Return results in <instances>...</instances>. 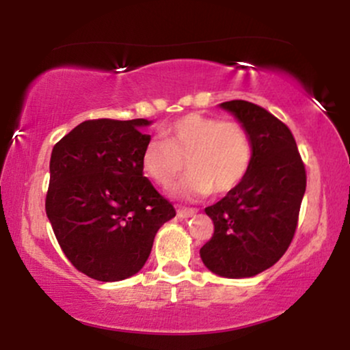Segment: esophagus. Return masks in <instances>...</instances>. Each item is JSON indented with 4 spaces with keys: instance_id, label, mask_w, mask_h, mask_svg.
I'll return each mask as SVG.
<instances>
[{
    "instance_id": "1",
    "label": "esophagus",
    "mask_w": 350,
    "mask_h": 350,
    "mask_svg": "<svg viewBox=\"0 0 350 350\" xmlns=\"http://www.w3.org/2000/svg\"><path fill=\"white\" fill-rule=\"evenodd\" d=\"M198 212V208H187V207H179L178 208V217L180 219H187V217H192Z\"/></svg>"
}]
</instances>
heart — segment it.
<instances>
[{"label":"heart","instance_id":"obj_1","mask_svg":"<svg viewBox=\"0 0 350 350\" xmlns=\"http://www.w3.org/2000/svg\"><path fill=\"white\" fill-rule=\"evenodd\" d=\"M164 138H151L142 152L144 174L163 189L172 186L186 164L191 172L179 192L191 198L227 194L250 170L252 139L237 122L189 113L172 122L164 130Z\"/></svg>","mask_w":350,"mask_h":350}]
</instances>
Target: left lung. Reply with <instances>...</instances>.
<instances>
[{"mask_svg": "<svg viewBox=\"0 0 350 350\" xmlns=\"http://www.w3.org/2000/svg\"><path fill=\"white\" fill-rule=\"evenodd\" d=\"M242 123L253 158L242 183L206 214L214 235L200 258L224 278H250L273 267L290 247L306 191V170L295 136L265 108L245 100L220 103Z\"/></svg>", "mask_w": 350, "mask_h": 350, "instance_id": "obj_1", "label": "left lung"}]
</instances>
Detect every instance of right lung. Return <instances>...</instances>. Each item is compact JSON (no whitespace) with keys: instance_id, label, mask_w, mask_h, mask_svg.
I'll use <instances>...</instances> for the list:
<instances>
[{"instance_id":"obj_1","label":"right lung","mask_w":350,"mask_h":350,"mask_svg":"<svg viewBox=\"0 0 350 350\" xmlns=\"http://www.w3.org/2000/svg\"><path fill=\"white\" fill-rule=\"evenodd\" d=\"M151 122L87 120L55 143L46 214L64 255L83 275L120 281L138 273L174 207L143 176Z\"/></svg>"}]
</instances>
